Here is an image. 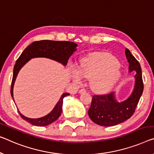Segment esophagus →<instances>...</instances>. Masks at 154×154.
Listing matches in <instances>:
<instances>
[{
	"instance_id": "1",
	"label": "esophagus",
	"mask_w": 154,
	"mask_h": 154,
	"mask_svg": "<svg viewBox=\"0 0 154 154\" xmlns=\"http://www.w3.org/2000/svg\"><path fill=\"white\" fill-rule=\"evenodd\" d=\"M85 92H86V90H85V89H81V90H79V93H85Z\"/></svg>"
}]
</instances>
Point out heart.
Listing matches in <instances>:
<instances>
[{"mask_svg": "<svg viewBox=\"0 0 154 154\" xmlns=\"http://www.w3.org/2000/svg\"><path fill=\"white\" fill-rule=\"evenodd\" d=\"M118 65L116 58L111 55H95L84 59L80 65L79 72L72 71L71 77L75 82H80V74L86 79H91L92 90L104 93L109 91L118 80L120 75Z\"/></svg>", "mask_w": 154, "mask_h": 154, "instance_id": "heart-1", "label": "heart"}]
</instances>
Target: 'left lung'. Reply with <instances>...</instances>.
I'll return each instance as SVG.
<instances>
[{"label": "left lung", "mask_w": 154, "mask_h": 154, "mask_svg": "<svg viewBox=\"0 0 154 154\" xmlns=\"http://www.w3.org/2000/svg\"><path fill=\"white\" fill-rule=\"evenodd\" d=\"M125 55L128 62V72H136L132 93L127 99L118 102L116 92L103 95H94L88 113L91 120L98 125L112 127L129 119L135 112L142 94L143 82L140 63L126 48Z\"/></svg>", "instance_id": "obj_1"}]
</instances>
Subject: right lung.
<instances>
[{
  "label": "right lung",
  "instance_id": "obj_1",
  "mask_svg": "<svg viewBox=\"0 0 154 154\" xmlns=\"http://www.w3.org/2000/svg\"><path fill=\"white\" fill-rule=\"evenodd\" d=\"M77 44L71 42V41H57L50 40L35 41L28 45L18 57L14 67L13 77L10 91L14 102V99L13 89L16 79H17L20 70L23 68V66L26 65V63L33 58L44 57V58L56 61L62 64L63 66H66L70 57L73 54V52L77 50ZM69 95L70 94L68 93H63L52 111L46 116L39 118H29L20 113L18 109V111L20 117L27 122L30 123L31 125L37 126V127H45V126L54 122L59 118L61 112H62L63 99Z\"/></svg>",
  "mask_w": 154,
  "mask_h": 154
}]
</instances>
